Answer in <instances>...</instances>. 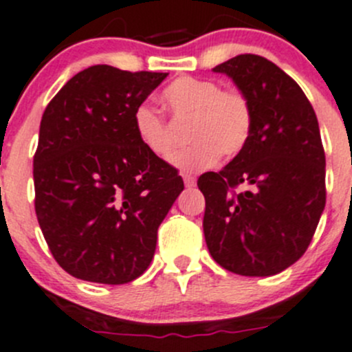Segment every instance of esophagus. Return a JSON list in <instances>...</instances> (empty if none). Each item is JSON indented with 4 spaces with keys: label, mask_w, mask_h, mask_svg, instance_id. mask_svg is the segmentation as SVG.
I'll return each mask as SVG.
<instances>
[{
    "label": "esophagus",
    "mask_w": 352,
    "mask_h": 352,
    "mask_svg": "<svg viewBox=\"0 0 352 352\" xmlns=\"http://www.w3.org/2000/svg\"><path fill=\"white\" fill-rule=\"evenodd\" d=\"M182 179H184V184H186V187H195L196 186V177L191 175V173H184Z\"/></svg>",
    "instance_id": "1"
}]
</instances>
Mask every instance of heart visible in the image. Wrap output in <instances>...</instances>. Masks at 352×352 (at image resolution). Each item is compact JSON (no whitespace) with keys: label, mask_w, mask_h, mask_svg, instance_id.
<instances>
[{"label":"heart","mask_w":352,"mask_h":352,"mask_svg":"<svg viewBox=\"0 0 352 352\" xmlns=\"http://www.w3.org/2000/svg\"><path fill=\"white\" fill-rule=\"evenodd\" d=\"M161 98L173 116L191 120L187 139L191 146L179 151L172 163L186 172H198L215 165L221 154L234 157L245 149L252 135V104L243 91L222 88L205 78L182 76L163 90ZM137 139L151 154L166 157L173 151V137L165 118L142 102L133 111Z\"/></svg>","instance_id":"obj_1"}]
</instances>
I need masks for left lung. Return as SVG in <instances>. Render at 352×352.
I'll return each mask as SVG.
<instances>
[{"instance_id":"1","label":"left lung","mask_w":352,"mask_h":352,"mask_svg":"<svg viewBox=\"0 0 352 352\" xmlns=\"http://www.w3.org/2000/svg\"><path fill=\"white\" fill-rule=\"evenodd\" d=\"M213 71L250 100L254 126L229 165L198 180L206 246L234 274H278L304 255L324 210L318 118L302 88L267 58L238 55Z\"/></svg>"}]
</instances>
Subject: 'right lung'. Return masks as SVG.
<instances>
[{
	"mask_svg": "<svg viewBox=\"0 0 352 352\" xmlns=\"http://www.w3.org/2000/svg\"><path fill=\"white\" fill-rule=\"evenodd\" d=\"M168 72L91 65L50 100L34 154V208L55 261L78 280L144 274L182 177L137 139L133 111Z\"/></svg>",
	"mask_w": 352,
	"mask_h": 352,
	"instance_id": "1",
	"label": "right lung"
}]
</instances>
